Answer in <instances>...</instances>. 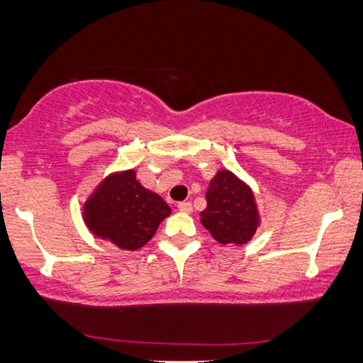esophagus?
Here are the masks:
<instances>
[{
	"label": "esophagus",
	"instance_id": "1",
	"mask_svg": "<svg viewBox=\"0 0 363 363\" xmlns=\"http://www.w3.org/2000/svg\"><path fill=\"white\" fill-rule=\"evenodd\" d=\"M178 210H180L182 213H191L193 206H191L190 201H180V203H178Z\"/></svg>",
	"mask_w": 363,
	"mask_h": 363
}]
</instances>
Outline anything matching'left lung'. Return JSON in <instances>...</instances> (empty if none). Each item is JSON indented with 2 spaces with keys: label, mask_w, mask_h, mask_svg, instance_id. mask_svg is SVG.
<instances>
[{
  "label": "left lung",
  "mask_w": 363,
  "mask_h": 363,
  "mask_svg": "<svg viewBox=\"0 0 363 363\" xmlns=\"http://www.w3.org/2000/svg\"><path fill=\"white\" fill-rule=\"evenodd\" d=\"M200 216L201 225L221 245H245L259 225L251 188L230 170H220L210 182Z\"/></svg>",
  "instance_id": "1"
}]
</instances>
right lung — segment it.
<instances>
[{"mask_svg":"<svg viewBox=\"0 0 363 363\" xmlns=\"http://www.w3.org/2000/svg\"><path fill=\"white\" fill-rule=\"evenodd\" d=\"M170 206L128 170L107 177L84 205V221L92 235L121 250L135 251L152 240L170 215Z\"/></svg>","mask_w":363,"mask_h":363,"instance_id":"right-lung-1","label":"right lung"}]
</instances>
